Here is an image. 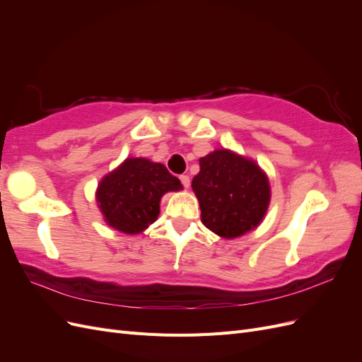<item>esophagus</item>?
Listing matches in <instances>:
<instances>
[{"instance_id":"esophagus-1","label":"esophagus","mask_w":362,"mask_h":362,"mask_svg":"<svg viewBox=\"0 0 362 362\" xmlns=\"http://www.w3.org/2000/svg\"><path fill=\"white\" fill-rule=\"evenodd\" d=\"M180 180H181V182H182L184 187H185V189H189V185H190V178H189V175H181Z\"/></svg>"}]
</instances>
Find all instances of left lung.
I'll list each match as a JSON object with an SVG mask.
<instances>
[{"label":"left lung","mask_w":362,"mask_h":362,"mask_svg":"<svg viewBox=\"0 0 362 362\" xmlns=\"http://www.w3.org/2000/svg\"><path fill=\"white\" fill-rule=\"evenodd\" d=\"M192 189L199 201L202 223L225 240L254 231L272 198L269 177L258 163L225 148L199 158Z\"/></svg>","instance_id":"1"}]
</instances>
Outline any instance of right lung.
Returning <instances> with one entry per match:
<instances>
[{
	"label": "right lung",
	"mask_w": 362,
	"mask_h": 362,
	"mask_svg": "<svg viewBox=\"0 0 362 362\" xmlns=\"http://www.w3.org/2000/svg\"><path fill=\"white\" fill-rule=\"evenodd\" d=\"M178 190H182V184L164 164L128 157L104 175L95 199L108 226L137 235L158 218L163 194Z\"/></svg>",
	"instance_id": "right-lung-1"
}]
</instances>
